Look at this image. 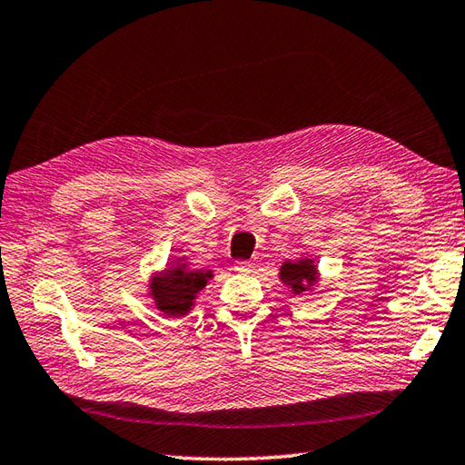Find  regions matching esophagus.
Returning <instances> with one entry per match:
<instances>
[{
	"label": "esophagus",
	"instance_id": "34e87169",
	"mask_svg": "<svg viewBox=\"0 0 465 465\" xmlns=\"http://www.w3.org/2000/svg\"><path fill=\"white\" fill-rule=\"evenodd\" d=\"M254 267H257V261H239L234 269L241 272H251V271H254Z\"/></svg>",
	"mask_w": 465,
	"mask_h": 465
}]
</instances>
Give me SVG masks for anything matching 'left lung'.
<instances>
[{
    "instance_id": "obj_1",
    "label": "left lung",
    "mask_w": 465,
    "mask_h": 465,
    "mask_svg": "<svg viewBox=\"0 0 465 465\" xmlns=\"http://www.w3.org/2000/svg\"><path fill=\"white\" fill-rule=\"evenodd\" d=\"M279 279L285 287H289L291 295H305L315 291L321 281V272L317 262L311 257H302L299 261H285L279 269Z\"/></svg>"
}]
</instances>
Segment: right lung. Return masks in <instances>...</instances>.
<instances>
[{"label":"right lung","instance_id":"obj_1","mask_svg":"<svg viewBox=\"0 0 465 465\" xmlns=\"http://www.w3.org/2000/svg\"><path fill=\"white\" fill-rule=\"evenodd\" d=\"M213 277V271H193L186 264V257H180L166 262L163 271L153 272L146 285L148 297L164 317H186Z\"/></svg>","mask_w":465,"mask_h":465}]
</instances>
